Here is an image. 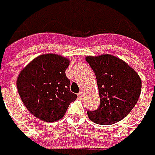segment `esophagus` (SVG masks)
I'll return each instance as SVG.
<instances>
[{"label": "esophagus", "mask_w": 155, "mask_h": 155, "mask_svg": "<svg viewBox=\"0 0 155 155\" xmlns=\"http://www.w3.org/2000/svg\"><path fill=\"white\" fill-rule=\"evenodd\" d=\"M78 96H79V98H83V97H84L83 93H82V91H81V93H79V94H78Z\"/></svg>", "instance_id": "34e87169"}]
</instances>
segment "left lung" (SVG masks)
<instances>
[{
    "label": "left lung",
    "mask_w": 155,
    "mask_h": 155,
    "mask_svg": "<svg viewBox=\"0 0 155 155\" xmlns=\"http://www.w3.org/2000/svg\"><path fill=\"white\" fill-rule=\"evenodd\" d=\"M93 68L100 97L99 108L88 111L91 121L98 124H113L121 120L138 101L142 80L138 73L124 61L110 54L87 56Z\"/></svg>",
    "instance_id": "left-lung-1"
}]
</instances>
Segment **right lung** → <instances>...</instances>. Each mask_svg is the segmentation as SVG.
<instances>
[{"label":"right lung","instance_id":"right-lung-1","mask_svg":"<svg viewBox=\"0 0 155 155\" xmlns=\"http://www.w3.org/2000/svg\"><path fill=\"white\" fill-rule=\"evenodd\" d=\"M69 59L58 54H43L30 61L17 77L20 98L36 119L56 121L64 116L77 95L69 90L65 69Z\"/></svg>","mask_w":155,"mask_h":155}]
</instances>
